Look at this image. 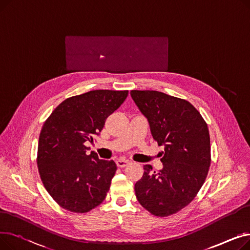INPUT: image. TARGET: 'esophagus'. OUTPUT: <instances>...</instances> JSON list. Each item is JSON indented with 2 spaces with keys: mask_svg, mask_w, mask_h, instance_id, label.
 Returning a JSON list of instances; mask_svg holds the SVG:
<instances>
[{
  "mask_svg": "<svg viewBox=\"0 0 250 250\" xmlns=\"http://www.w3.org/2000/svg\"><path fill=\"white\" fill-rule=\"evenodd\" d=\"M127 164H128V161H127V160H125V159H118V160L116 161V165H117L118 167H121V168L125 167Z\"/></svg>",
  "mask_w": 250,
  "mask_h": 250,
  "instance_id": "1",
  "label": "esophagus"
}]
</instances>
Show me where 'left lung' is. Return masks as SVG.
Returning a JSON list of instances; mask_svg holds the SVG:
<instances>
[{"instance_id": "1", "label": "left lung", "mask_w": 250, "mask_h": 250, "mask_svg": "<svg viewBox=\"0 0 250 250\" xmlns=\"http://www.w3.org/2000/svg\"><path fill=\"white\" fill-rule=\"evenodd\" d=\"M130 95L147 117L153 139L164 146L163 168L144 174L135 185L139 203L157 217L186 208L198 194L211 165L207 123L191 103L159 91L132 90Z\"/></svg>"}]
</instances>
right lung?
<instances>
[{
    "label": "right lung",
    "mask_w": 250,
    "mask_h": 250,
    "mask_svg": "<svg viewBox=\"0 0 250 250\" xmlns=\"http://www.w3.org/2000/svg\"><path fill=\"white\" fill-rule=\"evenodd\" d=\"M127 94V90L89 91L63 100L44 122L38 140V172L62 208L87 213L106 198L116 164L100 160L95 152L88 155L85 142H93Z\"/></svg>",
    "instance_id": "1"
}]
</instances>
